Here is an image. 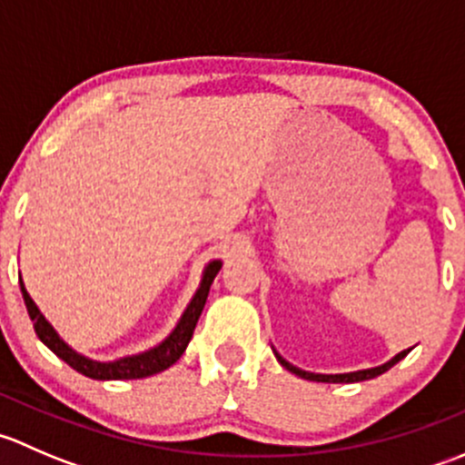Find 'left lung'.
<instances>
[{"mask_svg":"<svg viewBox=\"0 0 465 465\" xmlns=\"http://www.w3.org/2000/svg\"><path fill=\"white\" fill-rule=\"evenodd\" d=\"M272 351H274V349H272ZM410 351L411 349L401 351V353L393 355V358L389 360V362L380 364V367L360 369V371H351V373H312V371H303V369L294 367V364H290L288 360L281 358V355L276 353V351H274V355H276V360H279V362H281V367H285L290 373H294V376H299V378H303V380H312V382H362V380H371V378L382 376V373L389 371V369H391L393 364L401 362V360L405 358V355L410 353Z\"/></svg>","mask_w":465,"mask_h":465,"instance_id":"1","label":"left lung"}]
</instances>
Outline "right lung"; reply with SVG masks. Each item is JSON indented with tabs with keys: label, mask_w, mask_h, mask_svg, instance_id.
Wrapping results in <instances>:
<instances>
[{
	"label": "right lung",
	"mask_w": 465,
	"mask_h": 465,
	"mask_svg": "<svg viewBox=\"0 0 465 465\" xmlns=\"http://www.w3.org/2000/svg\"><path fill=\"white\" fill-rule=\"evenodd\" d=\"M220 267H223V261L220 259L206 262L203 270V279H200V285L198 290H195L193 299H191L189 306L184 308L180 322L175 323V328H173L171 335H168L166 340H162L157 346H153V349L142 351V353L124 355V358L107 360V362H103V360H92L87 358V355L78 353L76 349H72V346L58 335V331L46 322V317L42 315L40 308L35 306L31 294L26 292L22 276L20 288L26 303V311H29V317L33 322V328H35L40 341L46 349L54 351L60 360H64L74 371L83 373V376L92 380H139L166 371L168 367H173V364L182 358V353H184L186 346H189L191 337H193L195 323H198L200 315H203L206 297H209V288L211 283H213L215 274L220 272Z\"/></svg>",
	"instance_id": "obj_1"
}]
</instances>
